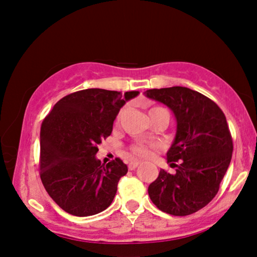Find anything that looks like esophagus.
<instances>
[{"instance_id":"1","label":"esophagus","mask_w":257,"mask_h":257,"mask_svg":"<svg viewBox=\"0 0 257 257\" xmlns=\"http://www.w3.org/2000/svg\"><path fill=\"white\" fill-rule=\"evenodd\" d=\"M139 164H140V162L132 161V162H129V163H128V167H129V169H131V170H134L135 168H138Z\"/></svg>"}]
</instances>
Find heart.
Here are the masks:
<instances>
[{
    "mask_svg": "<svg viewBox=\"0 0 257 257\" xmlns=\"http://www.w3.org/2000/svg\"><path fill=\"white\" fill-rule=\"evenodd\" d=\"M156 110H164V108L163 107H153L150 110V112L156 111ZM131 152L133 156H135V157H147V156L150 155L149 147L143 145V144H135V145H133L131 147Z\"/></svg>",
    "mask_w": 257,
    "mask_h": 257,
    "instance_id": "obj_1",
    "label": "heart"
}]
</instances>
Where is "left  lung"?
Listing matches in <instances>:
<instances>
[{
	"mask_svg": "<svg viewBox=\"0 0 257 257\" xmlns=\"http://www.w3.org/2000/svg\"><path fill=\"white\" fill-rule=\"evenodd\" d=\"M145 95L168 106L176 119L175 139L167 152L176 173L161 169L149 186L150 198L174 216L196 213L219 192L231 163L233 143L225 114L213 100L186 87L149 89Z\"/></svg>",
	"mask_w": 257,
	"mask_h": 257,
	"instance_id": "obj_1",
	"label": "left lung"
}]
</instances>
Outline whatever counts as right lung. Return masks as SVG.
Listing matches in <instances>:
<instances>
[{"label": "right lung", "mask_w": 257, "mask_h": 257, "mask_svg": "<svg viewBox=\"0 0 257 257\" xmlns=\"http://www.w3.org/2000/svg\"><path fill=\"white\" fill-rule=\"evenodd\" d=\"M139 91L91 88L60 99L41 125L40 175L52 199L66 213L90 216L111 205L128 167L116 158L106 166L95 157L113 120Z\"/></svg>", "instance_id": "add662e5"}]
</instances>
